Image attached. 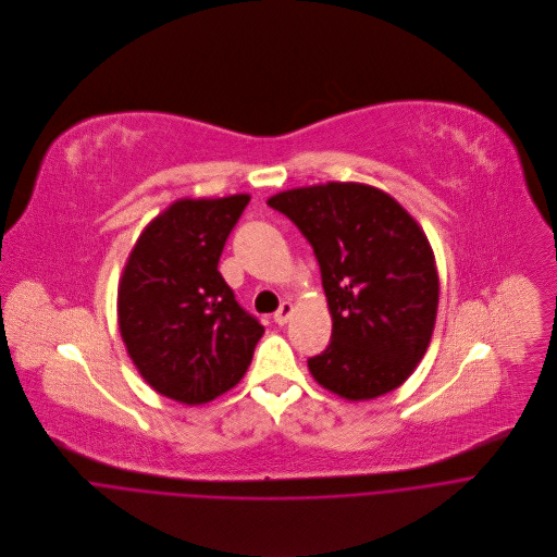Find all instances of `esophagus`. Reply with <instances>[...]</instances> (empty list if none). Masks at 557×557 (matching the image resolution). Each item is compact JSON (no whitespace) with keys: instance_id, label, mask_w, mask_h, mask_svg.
I'll use <instances>...</instances> for the list:
<instances>
[{"instance_id":"obj_1","label":"esophagus","mask_w":557,"mask_h":557,"mask_svg":"<svg viewBox=\"0 0 557 557\" xmlns=\"http://www.w3.org/2000/svg\"><path fill=\"white\" fill-rule=\"evenodd\" d=\"M293 304L290 301H282V306L275 310V314H273V321L277 323V325H284L290 317H293Z\"/></svg>"}]
</instances>
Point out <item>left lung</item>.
Wrapping results in <instances>:
<instances>
[{
    "mask_svg": "<svg viewBox=\"0 0 557 557\" xmlns=\"http://www.w3.org/2000/svg\"><path fill=\"white\" fill-rule=\"evenodd\" d=\"M310 243L332 314L330 345L308 358L314 381L345 400L400 387L437 317L433 249L411 214L362 183H325L267 201Z\"/></svg>",
    "mask_w": 557,
    "mask_h": 557,
    "instance_id": "left-lung-1",
    "label": "left lung"
}]
</instances>
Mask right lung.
I'll list each match as a JSON object with an SVG mask.
<instances>
[{
	"mask_svg": "<svg viewBox=\"0 0 557 557\" xmlns=\"http://www.w3.org/2000/svg\"><path fill=\"white\" fill-rule=\"evenodd\" d=\"M249 195L183 199L135 243L117 290V323L144 381L165 398L203 405L240 383L264 325L219 271Z\"/></svg>",
	"mask_w": 557,
	"mask_h": 557,
	"instance_id": "right-lung-1",
	"label": "right lung"
}]
</instances>
